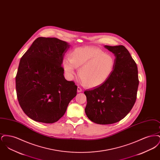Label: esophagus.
I'll return each mask as SVG.
<instances>
[{"instance_id": "esophagus-1", "label": "esophagus", "mask_w": 160, "mask_h": 160, "mask_svg": "<svg viewBox=\"0 0 160 160\" xmlns=\"http://www.w3.org/2000/svg\"><path fill=\"white\" fill-rule=\"evenodd\" d=\"M77 92H82V89L80 87H78V88H77Z\"/></svg>"}]
</instances>
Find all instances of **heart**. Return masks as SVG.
Returning a JSON list of instances; mask_svg holds the SVG:
<instances>
[{"mask_svg":"<svg viewBox=\"0 0 160 160\" xmlns=\"http://www.w3.org/2000/svg\"><path fill=\"white\" fill-rule=\"evenodd\" d=\"M115 67L113 55L96 47H80L62 62V67L69 79L75 76V68L80 69L78 76L84 85L95 88L104 83Z\"/></svg>","mask_w":160,"mask_h":160,"instance_id":"obj_1","label":"heart"}]
</instances>
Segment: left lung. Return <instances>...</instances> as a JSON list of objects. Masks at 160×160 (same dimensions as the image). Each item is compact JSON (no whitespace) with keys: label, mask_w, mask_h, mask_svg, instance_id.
Here are the masks:
<instances>
[{"label":"left lung","mask_w":160,"mask_h":160,"mask_svg":"<svg viewBox=\"0 0 160 160\" xmlns=\"http://www.w3.org/2000/svg\"><path fill=\"white\" fill-rule=\"evenodd\" d=\"M115 56V67L104 83L84 92L88 118L98 124L119 122L128 114L137 98V65L123 46H104Z\"/></svg>","instance_id":"left-lung-1"}]
</instances>
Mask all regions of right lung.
Masks as SVG:
<instances>
[{"label":"right lung","mask_w":160,"mask_h":160,"mask_svg":"<svg viewBox=\"0 0 160 160\" xmlns=\"http://www.w3.org/2000/svg\"><path fill=\"white\" fill-rule=\"evenodd\" d=\"M69 46L58 38L39 37L20 59L15 77L17 99L33 121L57 122L76 96L77 86L65 78L61 65Z\"/></svg>","instance_id":"1"}]
</instances>
